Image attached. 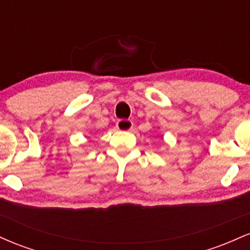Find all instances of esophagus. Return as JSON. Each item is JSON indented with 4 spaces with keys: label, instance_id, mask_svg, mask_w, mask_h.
Instances as JSON below:
<instances>
[{
    "label": "esophagus",
    "instance_id": "obj_1",
    "mask_svg": "<svg viewBox=\"0 0 250 250\" xmlns=\"http://www.w3.org/2000/svg\"><path fill=\"white\" fill-rule=\"evenodd\" d=\"M133 122L130 120H119L116 123V128L121 131H129L133 129Z\"/></svg>",
    "mask_w": 250,
    "mask_h": 250
}]
</instances>
